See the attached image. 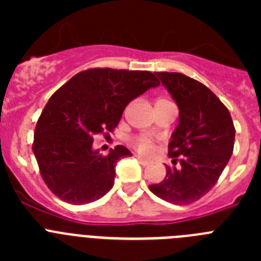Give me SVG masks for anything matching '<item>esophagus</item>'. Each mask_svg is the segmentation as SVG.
I'll return each mask as SVG.
<instances>
[{
	"label": "esophagus",
	"mask_w": 261,
	"mask_h": 261,
	"mask_svg": "<svg viewBox=\"0 0 261 261\" xmlns=\"http://www.w3.org/2000/svg\"><path fill=\"white\" fill-rule=\"evenodd\" d=\"M136 158L138 159V162L141 163V165H144V166H146L147 163H149V161H147V159L142 158V156H140V155H136Z\"/></svg>",
	"instance_id": "34e87169"
}]
</instances>
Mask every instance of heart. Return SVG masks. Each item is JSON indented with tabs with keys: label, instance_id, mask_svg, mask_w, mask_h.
<instances>
[{
	"label": "heart",
	"instance_id": "1",
	"mask_svg": "<svg viewBox=\"0 0 261 261\" xmlns=\"http://www.w3.org/2000/svg\"><path fill=\"white\" fill-rule=\"evenodd\" d=\"M129 144L141 154H151L155 149V140L150 135H137L129 137Z\"/></svg>",
	"mask_w": 261,
	"mask_h": 261
}]
</instances>
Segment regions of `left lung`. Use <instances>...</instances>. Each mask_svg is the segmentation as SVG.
I'll return each mask as SVG.
<instances>
[{"label":"left lung","mask_w":261,"mask_h":261,"mask_svg":"<svg viewBox=\"0 0 261 261\" xmlns=\"http://www.w3.org/2000/svg\"><path fill=\"white\" fill-rule=\"evenodd\" d=\"M155 74L179 107V124L168 144L174 166H166L165 179L149 190L167 202L192 204L213 188L229 162L234 124L226 106L201 82L181 73Z\"/></svg>","instance_id":"8db88e82"}]
</instances>
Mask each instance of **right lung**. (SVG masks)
Masks as SVG:
<instances>
[{
  "label": "right lung",
  "instance_id": "right-lung-1",
  "mask_svg": "<svg viewBox=\"0 0 261 261\" xmlns=\"http://www.w3.org/2000/svg\"><path fill=\"white\" fill-rule=\"evenodd\" d=\"M156 86L151 71L93 68L80 71L50 96L36 123L32 151L53 195L82 205L112 188L116 162L132 154L121 145L107 155L99 154L93 150L94 138L110 137L128 103Z\"/></svg>",
  "mask_w": 261,
  "mask_h": 261
}]
</instances>
